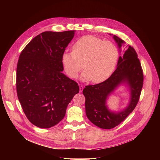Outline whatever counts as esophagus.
Returning a JSON list of instances; mask_svg holds the SVG:
<instances>
[{
	"mask_svg": "<svg viewBox=\"0 0 160 160\" xmlns=\"http://www.w3.org/2000/svg\"><path fill=\"white\" fill-rule=\"evenodd\" d=\"M83 89H84L83 86L82 85H79V92H82V91H83Z\"/></svg>",
	"mask_w": 160,
	"mask_h": 160,
	"instance_id": "obj_1",
	"label": "esophagus"
}]
</instances>
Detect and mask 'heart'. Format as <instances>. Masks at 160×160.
<instances>
[{
	"instance_id": "b5f03b06",
	"label": "heart",
	"mask_w": 160,
	"mask_h": 160,
	"mask_svg": "<svg viewBox=\"0 0 160 160\" xmlns=\"http://www.w3.org/2000/svg\"><path fill=\"white\" fill-rule=\"evenodd\" d=\"M72 52H65L62 62L66 73L76 78L83 67L81 79L100 83L107 79L116 67L119 53L110 41L88 35L79 38L72 46Z\"/></svg>"
}]
</instances>
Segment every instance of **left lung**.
Listing matches in <instances>:
<instances>
[{"label":"left lung","mask_w":160,"mask_h":160,"mask_svg":"<svg viewBox=\"0 0 160 160\" xmlns=\"http://www.w3.org/2000/svg\"><path fill=\"white\" fill-rule=\"evenodd\" d=\"M120 48L124 41L113 36ZM137 53L129 46L123 57H119L117 68L105 81L86 86L83 90L85 96L86 113L88 119L100 128L110 129L119 125L132 112L139 100L143 82V73ZM127 82L131 89L130 105L121 112H110L106 107V100L108 95L121 83Z\"/></svg>","instance_id":"1"}]
</instances>
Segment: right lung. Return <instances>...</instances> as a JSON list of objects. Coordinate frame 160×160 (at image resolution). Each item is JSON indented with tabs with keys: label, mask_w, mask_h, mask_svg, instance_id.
<instances>
[{
	"label": "right lung",
	"mask_w": 160,
	"mask_h": 160,
	"mask_svg": "<svg viewBox=\"0 0 160 160\" xmlns=\"http://www.w3.org/2000/svg\"><path fill=\"white\" fill-rule=\"evenodd\" d=\"M74 31H46L32 39L19 57L17 92L28 120L41 128L57 124L79 92L76 82L62 71V56L74 37Z\"/></svg>",
	"instance_id": "1"
}]
</instances>
